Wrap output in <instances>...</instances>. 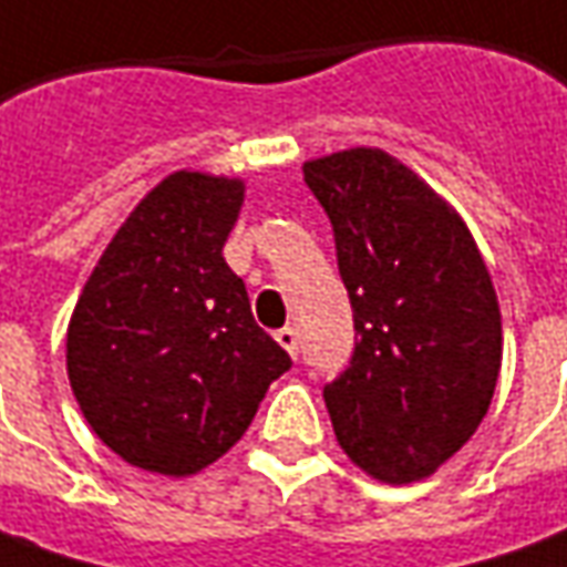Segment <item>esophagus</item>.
Here are the masks:
<instances>
[{"label": "esophagus", "mask_w": 567, "mask_h": 567, "mask_svg": "<svg viewBox=\"0 0 567 567\" xmlns=\"http://www.w3.org/2000/svg\"><path fill=\"white\" fill-rule=\"evenodd\" d=\"M275 339L280 342V349H287L296 358L299 354V336H296V330L292 327H284V330H277Z\"/></svg>", "instance_id": "34e87169"}]
</instances>
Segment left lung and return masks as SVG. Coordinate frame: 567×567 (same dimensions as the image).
<instances>
[{"label":"left lung","instance_id":"left-lung-1","mask_svg":"<svg viewBox=\"0 0 567 567\" xmlns=\"http://www.w3.org/2000/svg\"><path fill=\"white\" fill-rule=\"evenodd\" d=\"M358 330L323 389L336 441L385 485L429 478L475 435L503 361L499 306L466 221L380 147L308 159Z\"/></svg>","mask_w":567,"mask_h":567}]
</instances>
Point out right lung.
Segmentation results:
<instances>
[{
  "mask_svg": "<svg viewBox=\"0 0 567 567\" xmlns=\"http://www.w3.org/2000/svg\"><path fill=\"white\" fill-rule=\"evenodd\" d=\"M244 182L178 169L113 234L68 327L85 423L138 470L185 478L228 454L290 354L221 256Z\"/></svg>",
  "mask_w": 567,
  "mask_h": 567,
  "instance_id": "add662e5",
  "label": "right lung"
}]
</instances>
